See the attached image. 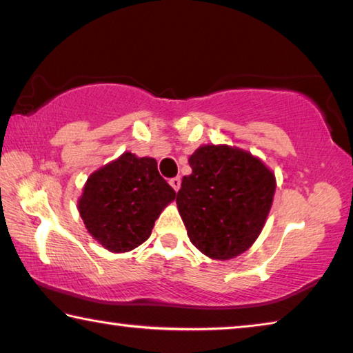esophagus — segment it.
I'll return each instance as SVG.
<instances>
[{
	"label": "esophagus",
	"mask_w": 353,
	"mask_h": 353,
	"mask_svg": "<svg viewBox=\"0 0 353 353\" xmlns=\"http://www.w3.org/2000/svg\"><path fill=\"white\" fill-rule=\"evenodd\" d=\"M181 177H172L170 179V185L176 190V192H179V188H181Z\"/></svg>",
	"instance_id": "1"
}]
</instances>
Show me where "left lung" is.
<instances>
[{
    "instance_id": "1",
    "label": "left lung",
    "mask_w": 353,
    "mask_h": 353,
    "mask_svg": "<svg viewBox=\"0 0 353 353\" xmlns=\"http://www.w3.org/2000/svg\"><path fill=\"white\" fill-rule=\"evenodd\" d=\"M177 209L194 247L210 259L228 261L259 237L270 212L276 179L248 150L204 144L190 155Z\"/></svg>"
}]
</instances>
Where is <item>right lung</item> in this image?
Masks as SVG:
<instances>
[{"label": "right lung", "instance_id": "add662e5", "mask_svg": "<svg viewBox=\"0 0 353 353\" xmlns=\"http://www.w3.org/2000/svg\"><path fill=\"white\" fill-rule=\"evenodd\" d=\"M174 199L155 159L124 152L88 177L78 212L105 250L127 253L146 242L155 220Z\"/></svg>", "mask_w": 353, "mask_h": 353}]
</instances>
